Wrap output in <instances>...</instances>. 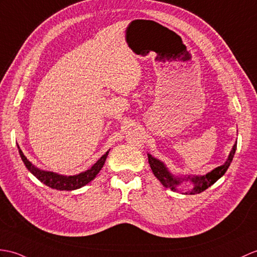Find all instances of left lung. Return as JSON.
Segmentation results:
<instances>
[{
    "mask_svg": "<svg viewBox=\"0 0 257 257\" xmlns=\"http://www.w3.org/2000/svg\"><path fill=\"white\" fill-rule=\"evenodd\" d=\"M235 150L236 141L233 148H232V150L230 151L229 157L226 159L225 162L222 165L218 166V168L213 169L209 173H207L205 175H175L169 170V168L164 164V162L152 157L150 153H148V159L154 176L158 178L165 188H170L173 192H182V194L184 195H195L204 192L205 189L210 187L211 185H213L219 180V178H221L224 175L226 170L229 169L232 160H233ZM184 181H189L192 184V188L188 190L186 192L178 190V188Z\"/></svg>",
    "mask_w": 257,
    "mask_h": 257,
    "instance_id": "1",
    "label": "left lung"
}]
</instances>
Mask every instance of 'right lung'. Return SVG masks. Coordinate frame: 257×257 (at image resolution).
<instances>
[{
    "label": "right lung",
    "mask_w": 257,
    "mask_h": 257,
    "mask_svg": "<svg viewBox=\"0 0 257 257\" xmlns=\"http://www.w3.org/2000/svg\"><path fill=\"white\" fill-rule=\"evenodd\" d=\"M17 149H19L22 161L24 162V164H25L27 170L31 172L35 177H37L41 183H44L45 185H47V186L57 190H74V189H79L83 186H85L86 184H88L89 182L93 181L95 177H96L101 168L104 166L105 161L107 157H108V153H109V150H108L88 170L81 172L79 174L68 176V175L58 174V173H55V172L38 169L37 166H35L31 161L27 160V158L24 156V153L21 150L19 145H17Z\"/></svg>",
    "instance_id": "1"
}]
</instances>
